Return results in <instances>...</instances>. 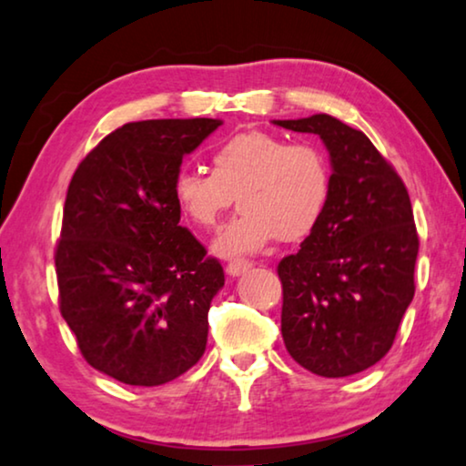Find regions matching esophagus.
I'll use <instances>...</instances> for the list:
<instances>
[{"instance_id": "obj_1", "label": "esophagus", "mask_w": 466, "mask_h": 466, "mask_svg": "<svg viewBox=\"0 0 466 466\" xmlns=\"http://www.w3.org/2000/svg\"><path fill=\"white\" fill-rule=\"evenodd\" d=\"M253 268V261H248V259H234V261H230V264H228V268H226V272L230 274V277H240V274H245V272H248Z\"/></svg>"}]
</instances>
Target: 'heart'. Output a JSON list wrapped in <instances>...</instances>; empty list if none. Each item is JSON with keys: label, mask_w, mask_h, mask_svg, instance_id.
Listing matches in <instances>:
<instances>
[{"label": "heart", "mask_w": 466, "mask_h": 466, "mask_svg": "<svg viewBox=\"0 0 466 466\" xmlns=\"http://www.w3.org/2000/svg\"><path fill=\"white\" fill-rule=\"evenodd\" d=\"M242 211L213 240V253L238 259L279 238L299 240L325 218L331 200V165L319 146L261 133L234 135L213 152V173L181 168L173 200L183 218L211 230L230 211Z\"/></svg>", "instance_id": "obj_1"}]
</instances>
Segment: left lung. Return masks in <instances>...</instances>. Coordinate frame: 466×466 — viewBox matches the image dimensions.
Instances as JSON below:
<instances>
[{
	"label": "left lung",
	"mask_w": 466,
	"mask_h": 466,
	"mask_svg": "<svg viewBox=\"0 0 466 466\" xmlns=\"http://www.w3.org/2000/svg\"><path fill=\"white\" fill-rule=\"evenodd\" d=\"M323 139L331 200L296 255L279 264L280 331L289 355L323 378L376 365L414 299L418 232L410 194L361 130L317 114L274 120Z\"/></svg>",
	"instance_id": "8db88e82"
}]
</instances>
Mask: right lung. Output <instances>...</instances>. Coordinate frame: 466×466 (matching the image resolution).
Masks as SVG:
<instances>
[{
  "mask_svg": "<svg viewBox=\"0 0 466 466\" xmlns=\"http://www.w3.org/2000/svg\"><path fill=\"white\" fill-rule=\"evenodd\" d=\"M221 120H143L80 162L55 251L58 304L82 357L130 386L179 378L207 349L224 268L179 226L173 179Z\"/></svg>",
  "mask_w": 466,
  "mask_h": 466,
  "instance_id": "obj_1",
  "label": "right lung"
}]
</instances>
